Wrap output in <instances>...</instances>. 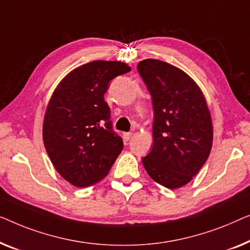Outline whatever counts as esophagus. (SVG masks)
Instances as JSON below:
<instances>
[{
  "mask_svg": "<svg viewBox=\"0 0 250 250\" xmlns=\"http://www.w3.org/2000/svg\"><path fill=\"white\" fill-rule=\"evenodd\" d=\"M131 136H132V132H125L124 135H122L125 142H129L130 138H131Z\"/></svg>",
  "mask_w": 250,
  "mask_h": 250,
  "instance_id": "obj_1",
  "label": "esophagus"
}]
</instances>
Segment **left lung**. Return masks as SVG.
I'll use <instances>...</instances> for the list:
<instances>
[{"mask_svg":"<svg viewBox=\"0 0 250 250\" xmlns=\"http://www.w3.org/2000/svg\"><path fill=\"white\" fill-rule=\"evenodd\" d=\"M138 72L152 96L153 147L143 157L149 177L164 187L187 185L205 164L213 143V125L205 97L177 66L143 60Z\"/></svg>","mask_w":250,"mask_h":250,"instance_id":"8db88e82","label":"left lung"}]
</instances>
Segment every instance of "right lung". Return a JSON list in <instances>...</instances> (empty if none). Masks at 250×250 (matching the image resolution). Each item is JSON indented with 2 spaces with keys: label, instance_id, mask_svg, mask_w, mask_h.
Returning <instances> with one entry per match:
<instances>
[{
  "label": "right lung",
  "instance_id": "1",
  "mask_svg": "<svg viewBox=\"0 0 250 250\" xmlns=\"http://www.w3.org/2000/svg\"><path fill=\"white\" fill-rule=\"evenodd\" d=\"M130 70L119 61L86 63L68 73L52 95L44 118V145L55 170L76 187L106 177L124 148L112 129L104 94L112 79Z\"/></svg>",
  "mask_w": 250,
  "mask_h": 250
}]
</instances>
